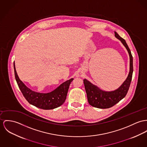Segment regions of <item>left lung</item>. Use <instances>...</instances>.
Masks as SVG:
<instances>
[{
  "label": "left lung",
  "instance_id": "obj_1",
  "mask_svg": "<svg viewBox=\"0 0 147 147\" xmlns=\"http://www.w3.org/2000/svg\"><path fill=\"white\" fill-rule=\"evenodd\" d=\"M115 36L119 40L127 50L129 55L130 67L129 72L126 79L116 90L111 91L102 90L97 86L92 84L87 79H83L84 87L87 96L88 103L92 106L98 109H108L123 99L129 90L132 79L133 72V59L125 40L115 31Z\"/></svg>",
  "mask_w": 147,
  "mask_h": 147
}]
</instances>
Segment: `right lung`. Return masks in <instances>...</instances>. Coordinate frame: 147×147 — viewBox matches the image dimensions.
<instances>
[{"mask_svg": "<svg viewBox=\"0 0 147 147\" xmlns=\"http://www.w3.org/2000/svg\"><path fill=\"white\" fill-rule=\"evenodd\" d=\"M15 78L26 100L31 105L43 109L51 110L62 105L66 100L69 86L73 78L67 80L54 90L49 93H40L31 90L21 81L16 70L14 62Z\"/></svg>", "mask_w": 147, "mask_h": 147, "instance_id": "right-lung-1", "label": "right lung"}]
</instances>
